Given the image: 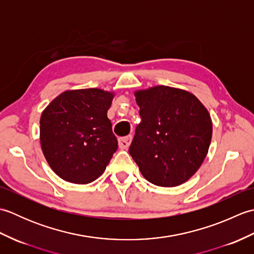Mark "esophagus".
<instances>
[{"label": "esophagus", "mask_w": 254, "mask_h": 254, "mask_svg": "<svg viewBox=\"0 0 254 254\" xmlns=\"http://www.w3.org/2000/svg\"><path fill=\"white\" fill-rule=\"evenodd\" d=\"M119 147H120L121 149H127L128 148V146H130V144L132 142V136L131 135H127L126 137H121L119 138Z\"/></svg>", "instance_id": "34e87169"}]
</instances>
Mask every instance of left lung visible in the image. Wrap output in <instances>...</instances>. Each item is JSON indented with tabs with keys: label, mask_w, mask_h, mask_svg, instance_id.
Returning a JSON list of instances; mask_svg holds the SVG:
<instances>
[{
	"label": "left lung",
	"mask_w": 254,
	"mask_h": 254,
	"mask_svg": "<svg viewBox=\"0 0 254 254\" xmlns=\"http://www.w3.org/2000/svg\"><path fill=\"white\" fill-rule=\"evenodd\" d=\"M134 95L142 122L128 153L153 185H182L207 155L213 133L207 109L193 94L169 86H154Z\"/></svg>",
	"instance_id": "1"
}]
</instances>
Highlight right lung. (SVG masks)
I'll list each match as a JSON object with an SVG mask.
<instances>
[{
  "label": "right lung",
  "mask_w": 254,
  "mask_h": 254,
  "mask_svg": "<svg viewBox=\"0 0 254 254\" xmlns=\"http://www.w3.org/2000/svg\"><path fill=\"white\" fill-rule=\"evenodd\" d=\"M113 97L99 88L66 90L42 111V153L63 180L86 185L104 174L118 149L107 117Z\"/></svg>",
  "instance_id": "1"
}]
</instances>
